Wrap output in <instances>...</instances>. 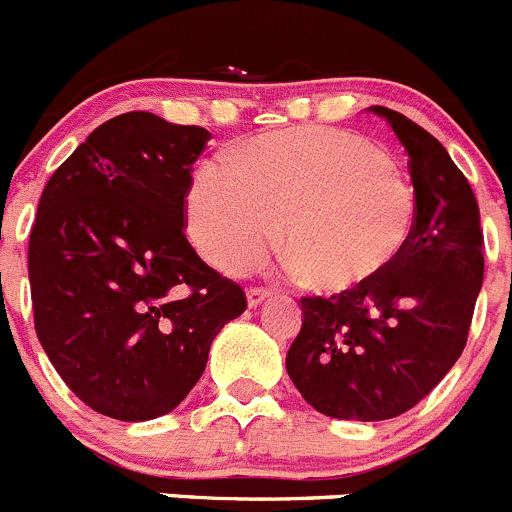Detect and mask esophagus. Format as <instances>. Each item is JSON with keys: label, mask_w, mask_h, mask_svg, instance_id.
<instances>
[{"label": "esophagus", "mask_w": 512, "mask_h": 512, "mask_svg": "<svg viewBox=\"0 0 512 512\" xmlns=\"http://www.w3.org/2000/svg\"><path fill=\"white\" fill-rule=\"evenodd\" d=\"M270 295H272L270 290H265V288H250L247 290V305H250V308H257V305L265 303Z\"/></svg>", "instance_id": "1"}]
</instances>
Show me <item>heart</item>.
<instances>
[{"label": "heart", "mask_w": 512, "mask_h": 512, "mask_svg": "<svg viewBox=\"0 0 512 512\" xmlns=\"http://www.w3.org/2000/svg\"><path fill=\"white\" fill-rule=\"evenodd\" d=\"M417 212L407 171L338 128L252 138L234 148L232 161H204L186 191V232L209 265L255 267L280 229L290 267L333 293L391 270L412 242Z\"/></svg>", "instance_id": "1"}]
</instances>
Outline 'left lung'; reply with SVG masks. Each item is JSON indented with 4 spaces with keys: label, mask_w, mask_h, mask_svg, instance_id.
<instances>
[{
    "label": "left lung",
    "mask_w": 512,
    "mask_h": 512,
    "mask_svg": "<svg viewBox=\"0 0 512 512\" xmlns=\"http://www.w3.org/2000/svg\"><path fill=\"white\" fill-rule=\"evenodd\" d=\"M407 148L417 229L381 278L331 298H303L285 369L310 407L381 422L409 412L455 366L482 288L480 209L447 148L407 116L371 105Z\"/></svg>",
    "instance_id": "obj_1"
}]
</instances>
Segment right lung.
Returning a JSON list of instances; mask_svg holds the SVG:
<instances>
[{
  "mask_svg": "<svg viewBox=\"0 0 512 512\" xmlns=\"http://www.w3.org/2000/svg\"><path fill=\"white\" fill-rule=\"evenodd\" d=\"M207 128L146 111L95 128L40 197L30 232L35 331L62 381L105 417L146 422L186 399L245 290L184 234Z\"/></svg>",
  "mask_w": 512,
  "mask_h": 512,
  "instance_id": "right-lung-1",
  "label": "right lung"
}]
</instances>
